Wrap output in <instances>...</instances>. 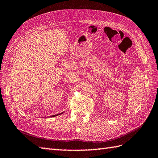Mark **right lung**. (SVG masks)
<instances>
[{
  "mask_svg": "<svg viewBox=\"0 0 158 158\" xmlns=\"http://www.w3.org/2000/svg\"><path fill=\"white\" fill-rule=\"evenodd\" d=\"M62 113H60V114H58V115H52V116H50V117H55V116H58V115H60V114H62Z\"/></svg>",
  "mask_w": 158,
  "mask_h": 158,
  "instance_id": "right-lung-1",
  "label": "right lung"
}]
</instances>
